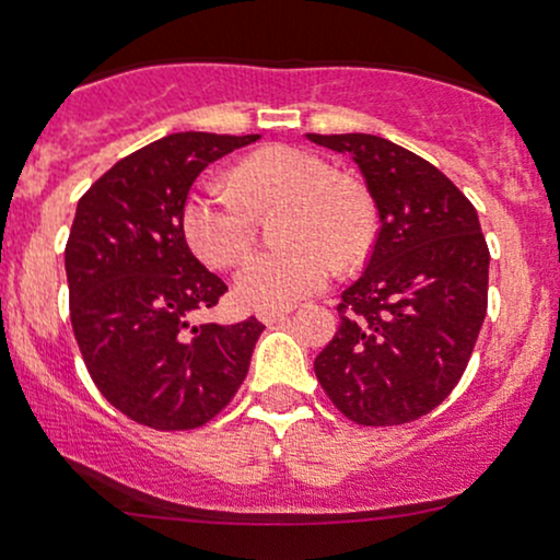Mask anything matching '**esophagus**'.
Segmentation results:
<instances>
[{"mask_svg":"<svg viewBox=\"0 0 560 560\" xmlns=\"http://www.w3.org/2000/svg\"><path fill=\"white\" fill-rule=\"evenodd\" d=\"M289 313H292V307H281V311H258V318L266 326H271V324H276V320H284Z\"/></svg>","mask_w":560,"mask_h":560,"instance_id":"obj_1","label":"esophagus"}]
</instances>
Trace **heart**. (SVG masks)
Segmentation results:
<instances>
[{
  "label": "heart",
  "mask_w": 560,
  "mask_h": 560,
  "mask_svg": "<svg viewBox=\"0 0 560 560\" xmlns=\"http://www.w3.org/2000/svg\"><path fill=\"white\" fill-rule=\"evenodd\" d=\"M234 189L205 178L184 205L191 249L215 268L247 255L258 213L292 202L287 249L253 255L234 279V294L253 311H281L311 298L337 273V255L358 260L371 242V205L358 186L339 182L326 160L298 147H268L234 168Z\"/></svg>",
  "instance_id": "1"
}]
</instances>
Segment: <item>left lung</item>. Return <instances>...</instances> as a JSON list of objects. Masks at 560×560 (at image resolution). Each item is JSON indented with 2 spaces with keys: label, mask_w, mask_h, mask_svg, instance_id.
Returning <instances> with one entry per match:
<instances>
[{
  "label": "left lung",
  "mask_w": 560,
  "mask_h": 560,
  "mask_svg": "<svg viewBox=\"0 0 560 560\" xmlns=\"http://www.w3.org/2000/svg\"><path fill=\"white\" fill-rule=\"evenodd\" d=\"M307 139L358 165L378 213L369 266L342 292L339 329L313 369L350 421H416L460 382L485 324L490 249L479 215L445 173L395 141Z\"/></svg>",
  "instance_id": "obj_1"
}]
</instances>
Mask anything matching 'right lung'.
<instances>
[{"mask_svg":"<svg viewBox=\"0 0 560 560\" xmlns=\"http://www.w3.org/2000/svg\"><path fill=\"white\" fill-rule=\"evenodd\" d=\"M258 139L171 133L118 160L79 199L66 244L70 324L96 389L141 427H202L247 376L266 326L191 324L229 287L191 255L184 205L210 163Z\"/></svg>","mask_w":560,"mask_h":560,"instance_id":"1","label":"right lung"}]
</instances>
